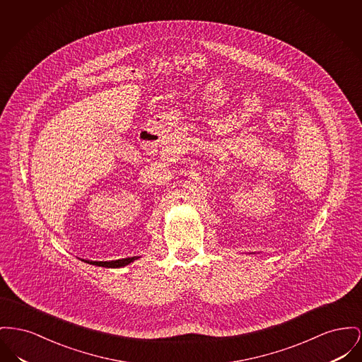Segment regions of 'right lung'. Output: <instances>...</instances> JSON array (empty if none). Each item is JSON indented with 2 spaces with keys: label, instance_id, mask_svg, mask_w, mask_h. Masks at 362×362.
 Wrapping results in <instances>:
<instances>
[{
  "label": "right lung",
  "instance_id": "add662e5",
  "mask_svg": "<svg viewBox=\"0 0 362 362\" xmlns=\"http://www.w3.org/2000/svg\"><path fill=\"white\" fill-rule=\"evenodd\" d=\"M136 258L138 257H128V258H122V259H116V261H90V262L86 261V262L97 265V267H105V268H120V267H126Z\"/></svg>",
  "mask_w": 362,
  "mask_h": 362
}]
</instances>
